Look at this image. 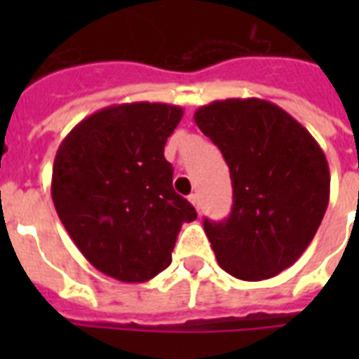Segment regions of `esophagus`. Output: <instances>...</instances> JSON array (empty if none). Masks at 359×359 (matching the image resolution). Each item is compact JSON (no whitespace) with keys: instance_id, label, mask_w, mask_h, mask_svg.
Segmentation results:
<instances>
[{"instance_id":"esophagus-1","label":"esophagus","mask_w":359,"mask_h":359,"mask_svg":"<svg viewBox=\"0 0 359 359\" xmlns=\"http://www.w3.org/2000/svg\"><path fill=\"white\" fill-rule=\"evenodd\" d=\"M190 203H191V205H194V207L197 208V210H199V208H201V201H199V194H191V196H190Z\"/></svg>"}]
</instances>
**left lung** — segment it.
I'll return each instance as SVG.
<instances>
[{"label": "left lung", "mask_w": 359, "mask_h": 359, "mask_svg": "<svg viewBox=\"0 0 359 359\" xmlns=\"http://www.w3.org/2000/svg\"><path fill=\"white\" fill-rule=\"evenodd\" d=\"M196 124L224 154L233 182L225 222L205 233L225 272L244 281L278 276L311 244L330 201V169L315 137L261 98L201 106Z\"/></svg>", "instance_id": "1"}]
</instances>
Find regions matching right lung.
I'll return each instance as SVG.
<instances>
[{
    "label": "right lung",
    "instance_id": "right-lung-1",
    "mask_svg": "<svg viewBox=\"0 0 359 359\" xmlns=\"http://www.w3.org/2000/svg\"><path fill=\"white\" fill-rule=\"evenodd\" d=\"M182 119L171 104L132 102L89 115L61 141L52 199L65 229L93 266L143 283L171 262L196 208L173 190L165 141Z\"/></svg>",
    "mask_w": 359,
    "mask_h": 359
}]
</instances>
